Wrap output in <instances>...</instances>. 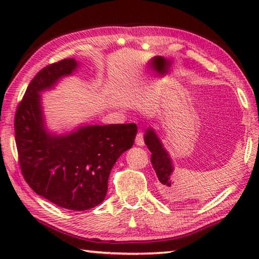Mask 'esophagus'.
I'll return each instance as SVG.
<instances>
[{"label": "esophagus", "mask_w": 259, "mask_h": 259, "mask_svg": "<svg viewBox=\"0 0 259 259\" xmlns=\"http://www.w3.org/2000/svg\"><path fill=\"white\" fill-rule=\"evenodd\" d=\"M135 143H136V145H138V146H144L145 142H144V134L143 133L137 134V136H136Z\"/></svg>", "instance_id": "34e87169"}]
</instances>
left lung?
<instances>
[{
	"label": "left lung",
	"instance_id": "8db88e82",
	"mask_svg": "<svg viewBox=\"0 0 259 259\" xmlns=\"http://www.w3.org/2000/svg\"><path fill=\"white\" fill-rule=\"evenodd\" d=\"M144 140H145L148 150L152 153L151 162L156 172V176L161 183V192L163 194L170 196L172 194L174 188H176L177 186V183L175 182L172 177L175 166L171 156H170L168 151L164 148L159 136L156 135L155 130L153 128H148L145 131ZM174 186H175V188L173 187Z\"/></svg>",
	"mask_w": 259,
	"mask_h": 259
}]
</instances>
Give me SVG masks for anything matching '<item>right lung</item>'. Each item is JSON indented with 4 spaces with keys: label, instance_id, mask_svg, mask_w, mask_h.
I'll return each instance as SVG.
<instances>
[{
    "label": "right lung",
    "instance_id": "add662e5",
    "mask_svg": "<svg viewBox=\"0 0 259 259\" xmlns=\"http://www.w3.org/2000/svg\"><path fill=\"white\" fill-rule=\"evenodd\" d=\"M74 58L38 72L29 83L15 117L16 145L21 172L36 194L61 208L88 210L102 203L108 177L122 153L133 147L137 125L82 124L69 133L47 128L43 91L78 68Z\"/></svg>",
    "mask_w": 259,
    "mask_h": 259
}]
</instances>
